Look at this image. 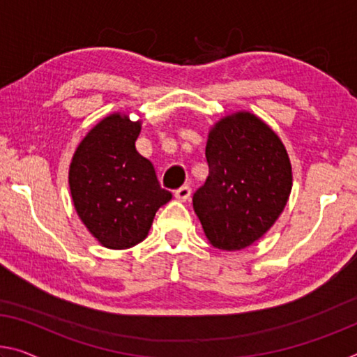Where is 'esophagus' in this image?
<instances>
[{
	"label": "esophagus",
	"mask_w": 357,
	"mask_h": 357,
	"mask_svg": "<svg viewBox=\"0 0 357 357\" xmlns=\"http://www.w3.org/2000/svg\"><path fill=\"white\" fill-rule=\"evenodd\" d=\"M190 192L192 190H190L189 185H183V188L174 190V197H176V199L181 200V202H185L190 197Z\"/></svg>",
	"instance_id": "1"
}]
</instances>
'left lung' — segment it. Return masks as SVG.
<instances>
[{"label":"left lung","instance_id":"1","mask_svg":"<svg viewBox=\"0 0 357 357\" xmlns=\"http://www.w3.org/2000/svg\"><path fill=\"white\" fill-rule=\"evenodd\" d=\"M209 174L194 194V211L208 241L222 251L245 250L275 224L292 189L284 144L251 112L225 116L205 149Z\"/></svg>","mask_w":357,"mask_h":357}]
</instances>
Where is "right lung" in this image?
Segmentation results:
<instances>
[{
  "label": "right lung",
  "mask_w": 357,
  "mask_h": 357,
  "mask_svg": "<svg viewBox=\"0 0 357 357\" xmlns=\"http://www.w3.org/2000/svg\"><path fill=\"white\" fill-rule=\"evenodd\" d=\"M141 122L111 114L81 141L70 165V190L77 216L100 245L127 250L148 236L157 209L172 200L154 165L135 141Z\"/></svg>",
  "instance_id": "obj_1"
}]
</instances>
